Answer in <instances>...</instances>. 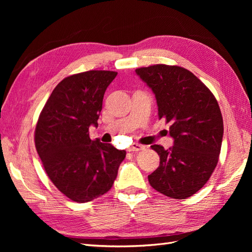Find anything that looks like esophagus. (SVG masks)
Segmentation results:
<instances>
[{
    "label": "esophagus",
    "mask_w": 252,
    "mask_h": 252,
    "mask_svg": "<svg viewBox=\"0 0 252 252\" xmlns=\"http://www.w3.org/2000/svg\"><path fill=\"white\" fill-rule=\"evenodd\" d=\"M145 146H143V145H140L138 143H133L130 147L128 148V151H140V150H144Z\"/></svg>",
    "instance_id": "34e87169"
}]
</instances>
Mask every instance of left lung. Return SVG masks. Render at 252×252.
I'll list each match as a JSON object with an SVG mask.
<instances>
[{
  "label": "left lung",
  "mask_w": 252,
  "mask_h": 252,
  "mask_svg": "<svg viewBox=\"0 0 252 252\" xmlns=\"http://www.w3.org/2000/svg\"><path fill=\"white\" fill-rule=\"evenodd\" d=\"M154 91L158 118L170 123L173 146L151 148L159 166L148 175L157 191L185 200L207 183L219 161L224 133L217 98L205 84L185 68L157 64L135 69Z\"/></svg>",
  "instance_id": "obj_1"
}]
</instances>
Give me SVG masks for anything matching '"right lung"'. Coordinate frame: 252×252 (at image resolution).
<instances>
[{
	"instance_id": "1",
	"label": "right lung",
	"mask_w": 252,
	"mask_h": 252,
	"mask_svg": "<svg viewBox=\"0 0 252 252\" xmlns=\"http://www.w3.org/2000/svg\"><path fill=\"white\" fill-rule=\"evenodd\" d=\"M117 74L89 70L65 78L37 120L34 143L44 169L53 185L77 203L109 191L126 157L125 150L89 136V127H97L105 91Z\"/></svg>"
}]
</instances>
